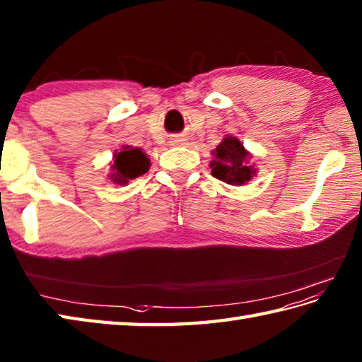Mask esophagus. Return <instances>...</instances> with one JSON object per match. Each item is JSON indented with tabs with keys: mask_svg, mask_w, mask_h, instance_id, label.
<instances>
[{
	"mask_svg": "<svg viewBox=\"0 0 362 362\" xmlns=\"http://www.w3.org/2000/svg\"><path fill=\"white\" fill-rule=\"evenodd\" d=\"M170 145H173V146H181V145H186V140L181 139V137H173V139H170Z\"/></svg>",
	"mask_w": 362,
	"mask_h": 362,
	"instance_id": "1",
	"label": "esophagus"
}]
</instances>
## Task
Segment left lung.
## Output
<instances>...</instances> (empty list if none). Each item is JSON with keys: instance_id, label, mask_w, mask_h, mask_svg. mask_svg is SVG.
Segmentation results:
<instances>
[{"instance_id": "8db88e82", "label": "left lung", "mask_w": 362, "mask_h": 362, "mask_svg": "<svg viewBox=\"0 0 362 362\" xmlns=\"http://www.w3.org/2000/svg\"><path fill=\"white\" fill-rule=\"evenodd\" d=\"M214 160L211 162V175L214 178L233 186H240L252 180L256 170L248 165L250 154L243 148L240 140L235 137H225L223 142L214 150Z\"/></svg>"}]
</instances>
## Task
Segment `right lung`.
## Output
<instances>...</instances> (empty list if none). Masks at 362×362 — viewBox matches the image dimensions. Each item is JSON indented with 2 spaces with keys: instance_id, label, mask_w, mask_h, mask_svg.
<instances>
[{
  "instance_id": "1",
  "label": "right lung",
  "mask_w": 362,
  "mask_h": 362,
  "mask_svg": "<svg viewBox=\"0 0 362 362\" xmlns=\"http://www.w3.org/2000/svg\"><path fill=\"white\" fill-rule=\"evenodd\" d=\"M114 158V173L110 175V178L117 184H127L129 180H134L137 176L146 173L150 168V160L140 148L123 146V150L119 154H115Z\"/></svg>"
}]
</instances>
